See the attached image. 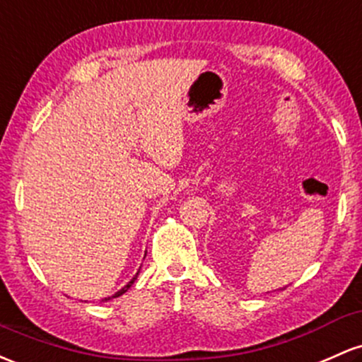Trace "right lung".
<instances>
[{
    "instance_id": "obj_1",
    "label": "right lung",
    "mask_w": 362,
    "mask_h": 362,
    "mask_svg": "<svg viewBox=\"0 0 362 362\" xmlns=\"http://www.w3.org/2000/svg\"><path fill=\"white\" fill-rule=\"evenodd\" d=\"M137 276H139V272L136 273V275H134V278H132V280H130V281H129V284H127V285H125V287H122V288H120V291H118L117 293H113V296H111V297H106V299H105V300L115 299V297H120V296H122V293H125L127 291H129V288H130V287H132V285H134V281H136V280H137Z\"/></svg>"
}]
</instances>
